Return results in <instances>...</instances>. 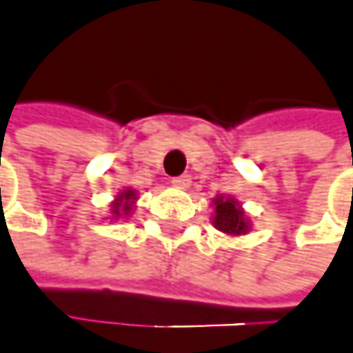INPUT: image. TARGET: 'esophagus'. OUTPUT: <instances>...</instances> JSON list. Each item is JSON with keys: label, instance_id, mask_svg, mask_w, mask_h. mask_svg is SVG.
I'll return each instance as SVG.
<instances>
[{"label": "esophagus", "instance_id": "obj_1", "mask_svg": "<svg viewBox=\"0 0 353 353\" xmlns=\"http://www.w3.org/2000/svg\"><path fill=\"white\" fill-rule=\"evenodd\" d=\"M171 184H173L175 188H180V190H186V188L190 186V175H178V178H173V180H171Z\"/></svg>", "mask_w": 353, "mask_h": 353}]
</instances>
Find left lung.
<instances>
[{"label": "left lung", "mask_w": 353, "mask_h": 353, "mask_svg": "<svg viewBox=\"0 0 353 353\" xmlns=\"http://www.w3.org/2000/svg\"><path fill=\"white\" fill-rule=\"evenodd\" d=\"M213 225L223 232V234H230V236H241L247 234L251 230V223L243 211V205L232 199V196H215L213 199Z\"/></svg>", "instance_id": "8db88e82"}]
</instances>
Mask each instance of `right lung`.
Returning <instances> with one entry per match:
<instances>
[{
	"mask_svg": "<svg viewBox=\"0 0 353 353\" xmlns=\"http://www.w3.org/2000/svg\"><path fill=\"white\" fill-rule=\"evenodd\" d=\"M138 199V192L134 188H125L123 192H119V196L112 201L110 211H112V219H119L121 215H128L134 209V201Z\"/></svg>",
	"mask_w": 353,
	"mask_h": 353,
	"instance_id": "right-lung-1",
	"label": "right lung"
}]
</instances>
